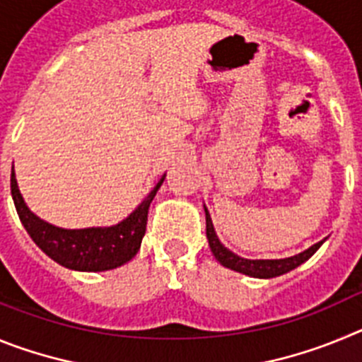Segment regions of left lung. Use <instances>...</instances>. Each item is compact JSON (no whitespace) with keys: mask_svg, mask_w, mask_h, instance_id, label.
Listing matches in <instances>:
<instances>
[{"mask_svg":"<svg viewBox=\"0 0 362 362\" xmlns=\"http://www.w3.org/2000/svg\"><path fill=\"white\" fill-rule=\"evenodd\" d=\"M204 214H206V239H209L210 250H212L214 257L219 261L225 268H230L233 272H239V274H245V276L257 277V279H272V277H279L283 274H288L290 270L297 268L299 264L306 263L310 257H312L315 252L321 248L322 241L315 243L310 248H306L305 252L300 254L292 255V257H284V259H246L241 257V255L233 254L232 250H228L223 243L217 238L216 228H214L212 217H210L209 209L204 206Z\"/></svg>","mask_w":362,"mask_h":362,"instance_id":"8db88e82","label":"left lung"}]
</instances>
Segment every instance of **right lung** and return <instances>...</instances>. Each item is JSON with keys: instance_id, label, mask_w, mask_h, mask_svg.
Returning <instances> with one entry per match:
<instances>
[{"instance_id": "right-lung-1", "label": "right lung", "mask_w": 362, "mask_h": 362, "mask_svg": "<svg viewBox=\"0 0 362 362\" xmlns=\"http://www.w3.org/2000/svg\"><path fill=\"white\" fill-rule=\"evenodd\" d=\"M166 174L148 192V196L137 204V209L117 225L92 226V228H59L32 212L25 203L18 187L12 166L11 192L18 216L32 241L57 264L78 272L114 270L129 263L139 252L146 232V217L152 199L165 181Z\"/></svg>"}]
</instances>
